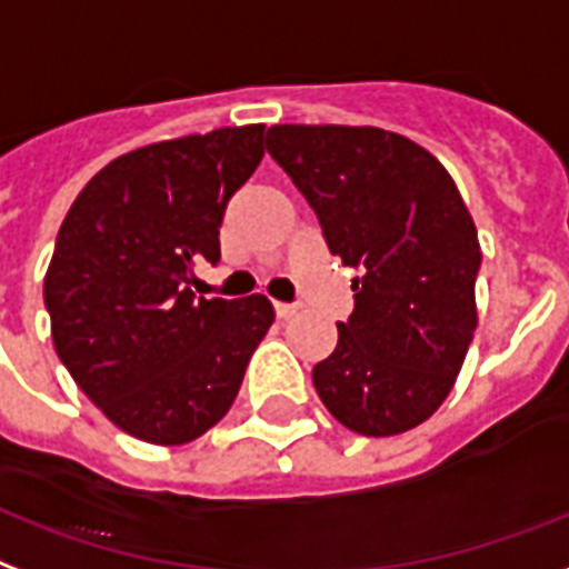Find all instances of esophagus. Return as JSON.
Segmentation results:
<instances>
[{
    "instance_id": "34e87169",
    "label": "esophagus",
    "mask_w": 569,
    "mask_h": 569,
    "mask_svg": "<svg viewBox=\"0 0 569 569\" xmlns=\"http://www.w3.org/2000/svg\"><path fill=\"white\" fill-rule=\"evenodd\" d=\"M293 315H297V306H288V302H276V317H279V320H290Z\"/></svg>"
}]
</instances>
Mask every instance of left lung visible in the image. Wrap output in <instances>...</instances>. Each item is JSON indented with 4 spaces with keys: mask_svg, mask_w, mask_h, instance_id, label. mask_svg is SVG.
I'll return each instance as SVG.
<instances>
[{
    "mask_svg": "<svg viewBox=\"0 0 569 569\" xmlns=\"http://www.w3.org/2000/svg\"><path fill=\"white\" fill-rule=\"evenodd\" d=\"M267 151L356 270L353 315L311 380L338 421L395 436L448 398L478 326V231L451 174L380 127L276 124Z\"/></svg>",
    "mask_w": 569,
    "mask_h": 569,
    "instance_id": "8db88e82",
    "label": "left lung"
}]
</instances>
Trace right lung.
<instances>
[{
    "instance_id": "obj_1",
    "label": "right lung",
    "mask_w": 569,
    "mask_h": 569,
    "mask_svg": "<svg viewBox=\"0 0 569 569\" xmlns=\"http://www.w3.org/2000/svg\"><path fill=\"white\" fill-rule=\"evenodd\" d=\"M263 157V124L157 142L88 180L56 237L43 302L56 353L124 433L183 445L231 409L270 299L189 290L219 261V224Z\"/></svg>"
}]
</instances>
